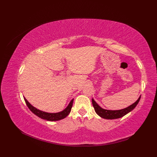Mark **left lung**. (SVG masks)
Instances as JSON below:
<instances>
[{"mask_svg": "<svg viewBox=\"0 0 157 157\" xmlns=\"http://www.w3.org/2000/svg\"><path fill=\"white\" fill-rule=\"evenodd\" d=\"M141 98V96L138 98V99L132 105H130L125 109H121V110H116V111H111V110H107V109H102L100 106L98 105V103L94 100L92 99V105L95 109V111L98 114V115L101 117V118H105V119H116V118H119L122 117L126 115L131 111L134 109L137 103L140 101V99Z\"/></svg>", "mask_w": 157, "mask_h": 157, "instance_id": "1", "label": "left lung"}]
</instances>
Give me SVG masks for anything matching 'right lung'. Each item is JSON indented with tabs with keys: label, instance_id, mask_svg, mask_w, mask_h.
I'll use <instances>...</instances> for the list:
<instances>
[{
	"label": "right lung",
	"instance_id": "right-lung-1",
	"mask_svg": "<svg viewBox=\"0 0 157 157\" xmlns=\"http://www.w3.org/2000/svg\"><path fill=\"white\" fill-rule=\"evenodd\" d=\"M24 100L26 103V105H27L28 108L30 109V111L32 113H34L35 115H36L37 117L42 118V119H44L48 121H59L65 118L70 113L71 108H72V106H73V99H72V100H71V102L69 103V105L67 107V108H65L63 111H61L59 113H46L44 111H40L39 109H37L35 107L32 106L25 98H24Z\"/></svg>",
	"mask_w": 157,
	"mask_h": 157
}]
</instances>
